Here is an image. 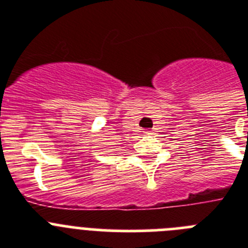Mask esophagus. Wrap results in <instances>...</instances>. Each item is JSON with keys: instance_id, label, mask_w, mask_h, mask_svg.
<instances>
[{"instance_id": "34e87169", "label": "esophagus", "mask_w": 248, "mask_h": 248, "mask_svg": "<svg viewBox=\"0 0 248 248\" xmlns=\"http://www.w3.org/2000/svg\"><path fill=\"white\" fill-rule=\"evenodd\" d=\"M145 134H153V133H151V130H146Z\"/></svg>"}]
</instances>
